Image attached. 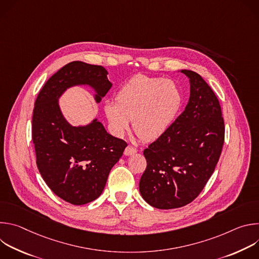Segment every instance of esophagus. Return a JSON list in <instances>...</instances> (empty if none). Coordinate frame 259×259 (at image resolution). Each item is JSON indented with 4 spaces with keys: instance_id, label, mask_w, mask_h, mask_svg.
<instances>
[{
    "instance_id": "esophagus-1",
    "label": "esophagus",
    "mask_w": 259,
    "mask_h": 259,
    "mask_svg": "<svg viewBox=\"0 0 259 259\" xmlns=\"http://www.w3.org/2000/svg\"><path fill=\"white\" fill-rule=\"evenodd\" d=\"M137 152V150H136V147H134V146H132V145H128L126 149H125V151H124V155L125 156H130V155H133V154H135Z\"/></svg>"
}]
</instances>
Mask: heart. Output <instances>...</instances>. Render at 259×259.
Wrapping results in <instances>:
<instances>
[{
  "mask_svg": "<svg viewBox=\"0 0 259 259\" xmlns=\"http://www.w3.org/2000/svg\"><path fill=\"white\" fill-rule=\"evenodd\" d=\"M116 103L104 104L105 116L118 134L133 120L135 133L143 140L161 137L173 123L182 103L179 87L170 80L136 75L116 94Z\"/></svg>",
  "mask_w": 259,
  "mask_h": 259,
  "instance_id": "heart-1",
  "label": "heart"
}]
</instances>
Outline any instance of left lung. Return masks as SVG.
Returning <instances> with one entry per match:
<instances>
[{
  "mask_svg": "<svg viewBox=\"0 0 259 259\" xmlns=\"http://www.w3.org/2000/svg\"><path fill=\"white\" fill-rule=\"evenodd\" d=\"M191 83L186 109L143 151L146 168L139 181L142 198L158 209L180 208L203 191L225 142L219 101L199 73L182 69Z\"/></svg>",
  "mask_w": 259,
  "mask_h": 259,
  "instance_id": "8db88e82",
  "label": "left lung"
}]
</instances>
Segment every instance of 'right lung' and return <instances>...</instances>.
Masks as SVG:
<instances>
[{
  "label": "right lung",
  "instance_id": "obj_1",
  "mask_svg": "<svg viewBox=\"0 0 259 259\" xmlns=\"http://www.w3.org/2000/svg\"><path fill=\"white\" fill-rule=\"evenodd\" d=\"M75 85L94 88L97 102L112 87L103 66L67 63L45 83L35 99L31 136L36 166L50 190L67 203L84 205L101 195L127 143L109 135L97 120L84 127H72L64 120L58 98Z\"/></svg>",
  "mask_w": 259,
  "mask_h": 259
}]
</instances>
